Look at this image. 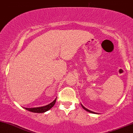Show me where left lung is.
Returning <instances> with one entry per match:
<instances>
[{"label": "left lung", "mask_w": 133, "mask_h": 133, "mask_svg": "<svg viewBox=\"0 0 133 133\" xmlns=\"http://www.w3.org/2000/svg\"><path fill=\"white\" fill-rule=\"evenodd\" d=\"M81 104V106L82 107V108H83L84 109H85V110H86V111H88V112H91V113H95V112H93V111H90V110H89V109H87V108H85V107L82 104Z\"/></svg>", "instance_id": "1"}]
</instances>
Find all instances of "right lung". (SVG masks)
I'll use <instances>...</instances> for the list:
<instances>
[{
    "instance_id": "right-lung-1",
    "label": "right lung",
    "mask_w": 133,
    "mask_h": 133,
    "mask_svg": "<svg viewBox=\"0 0 133 133\" xmlns=\"http://www.w3.org/2000/svg\"><path fill=\"white\" fill-rule=\"evenodd\" d=\"M56 99L53 101L52 103H51L49 104L46 105V106H42V107H38V108H24V109H25L26 110L30 111V112H36V113H42V112H45L46 111H49L50 109H51L54 105L55 104L56 101Z\"/></svg>"
}]
</instances>
